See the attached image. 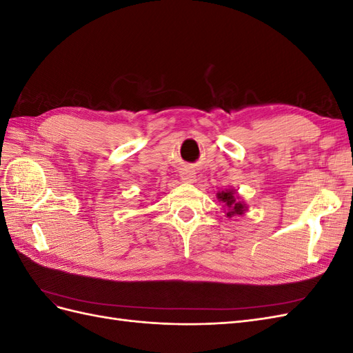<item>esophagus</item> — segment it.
<instances>
[{
    "label": "esophagus",
    "instance_id": "esophagus-1",
    "mask_svg": "<svg viewBox=\"0 0 353 353\" xmlns=\"http://www.w3.org/2000/svg\"><path fill=\"white\" fill-rule=\"evenodd\" d=\"M181 179L185 181V183H191V181L194 179V174L191 172V170H188V169H184L183 172H181Z\"/></svg>",
    "mask_w": 353,
    "mask_h": 353
}]
</instances>
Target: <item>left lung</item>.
Instances as JSON below:
<instances>
[{"label":"left lung","mask_w":353,"mask_h":353,"mask_svg":"<svg viewBox=\"0 0 353 353\" xmlns=\"http://www.w3.org/2000/svg\"><path fill=\"white\" fill-rule=\"evenodd\" d=\"M218 199L219 201H222L223 205L227 208V216L232 218L236 215H243L248 209V206L244 205V201H241V199L236 194L234 190H223L221 193H218Z\"/></svg>","instance_id":"8db88e82"}]
</instances>
